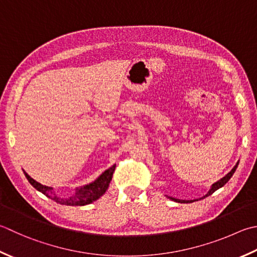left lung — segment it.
I'll return each instance as SVG.
<instances>
[{"label":"left lung","mask_w":257,"mask_h":257,"mask_svg":"<svg viewBox=\"0 0 257 257\" xmlns=\"http://www.w3.org/2000/svg\"><path fill=\"white\" fill-rule=\"evenodd\" d=\"M237 166H238V163L237 164H236L235 166H234V168L232 169V170H230V172L227 174V175H226L225 176V177H223L222 179H219L218 180V182H216L215 184H213L212 185V188H210L209 189V192L207 193V194H206L205 196H204V197H202V198H205V197H207V196H209V195H212L213 193H215L216 192V190H217V189H219V188H222L223 187V186L226 184V183H227L228 182V180L230 179V177H232V176H233V174L235 173V170H236V168H237ZM170 199H172V200H175V202H177V203H193V202H195V200H198V199H194V200H183V199H177V198H174V197H169ZM202 198H199V199H202Z\"/></svg>","instance_id":"8db88e82"}]
</instances>
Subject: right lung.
<instances>
[{"mask_svg": "<svg viewBox=\"0 0 257 257\" xmlns=\"http://www.w3.org/2000/svg\"><path fill=\"white\" fill-rule=\"evenodd\" d=\"M114 168H115V165H113L112 167H110L109 169L105 170V172L100 175L93 183L82 186V187L75 188V194L71 196V197H68V198L58 197V196L52 192L53 190L52 187H48V186H44L42 184L38 183L37 180H34L33 178L30 177V176L25 172H24V175L29 180V183L31 184L35 189L44 194L47 197L53 199L54 202H57L61 205H67V206H84V205L95 202V200L101 197V196L105 193V190L108 189L109 184L112 179Z\"/></svg>", "mask_w": 257, "mask_h": 257, "instance_id": "right-lung-1", "label": "right lung"}]
</instances>
